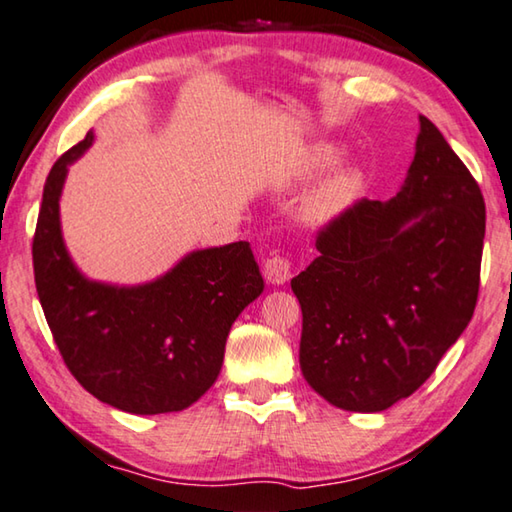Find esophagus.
Wrapping results in <instances>:
<instances>
[{
  "label": "esophagus",
  "instance_id": "34e87169",
  "mask_svg": "<svg viewBox=\"0 0 512 512\" xmlns=\"http://www.w3.org/2000/svg\"><path fill=\"white\" fill-rule=\"evenodd\" d=\"M264 278L271 282V285H285L291 278V259L285 255L269 257L264 262Z\"/></svg>",
  "mask_w": 512,
  "mask_h": 512
}]
</instances>
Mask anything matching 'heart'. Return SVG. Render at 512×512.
I'll list each match as a JSON object with an SVG mask.
<instances>
[{"label": "heart", "mask_w": 512, "mask_h": 512, "mask_svg": "<svg viewBox=\"0 0 512 512\" xmlns=\"http://www.w3.org/2000/svg\"><path fill=\"white\" fill-rule=\"evenodd\" d=\"M332 159H335V148H330V145H321V148L305 152L294 170V177L296 180H307V177L319 173L323 166H328ZM360 191H362L360 170H355L351 166L337 168L335 173H330L326 177V180L316 184L310 196L305 198L303 216L310 223H319V225L335 221L337 216H342L346 209L353 205L355 198L360 196Z\"/></svg>", "instance_id": "1"}]
</instances>
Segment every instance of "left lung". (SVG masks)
<instances>
[{"mask_svg": "<svg viewBox=\"0 0 512 512\" xmlns=\"http://www.w3.org/2000/svg\"><path fill=\"white\" fill-rule=\"evenodd\" d=\"M401 191L323 225L291 280L303 310L300 371L348 412H380L426 383L472 321L485 237L476 180L431 120Z\"/></svg>", "mask_w": 512, "mask_h": 512, "instance_id": "obj_1", "label": "left lung"}]
</instances>
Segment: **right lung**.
I'll use <instances>...</instances> for the list:
<instances>
[{
	"label": "right lung",
	"instance_id": "obj_1",
	"mask_svg": "<svg viewBox=\"0 0 512 512\" xmlns=\"http://www.w3.org/2000/svg\"><path fill=\"white\" fill-rule=\"evenodd\" d=\"M93 132L47 175L34 234L36 291L66 367L95 399L132 415L177 412L216 383L232 323L264 291L248 241L196 250L139 287L84 278L61 237L68 166Z\"/></svg>",
	"mask_w": 512,
	"mask_h": 512
}]
</instances>
